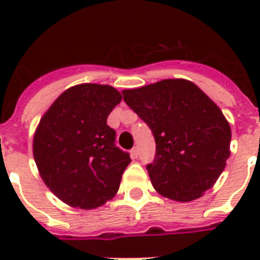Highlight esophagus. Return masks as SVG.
<instances>
[{"mask_svg":"<svg viewBox=\"0 0 260 260\" xmlns=\"http://www.w3.org/2000/svg\"><path fill=\"white\" fill-rule=\"evenodd\" d=\"M131 155H132V158H138V156H139V148H138V147H134V148L131 150Z\"/></svg>","mask_w":260,"mask_h":260,"instance_id":"obj_1","label":"esophagus"}]
</instances>
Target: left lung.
<instances>
[{"instance_id":"1","label":"left lung","mask_w":260,"mask_h":260,"mask_svg":"<svg viewBox=\"0 0 260 260\" xmlns=\"http://www.w3.org/2000/svg\"><path fill=\"white\" fill-rule=\"evenodd\" d=\"M122 95L154 135L156 154L147 170L155 190L179 202L201 197L231 154V126L220 108L186 79H163Z\"/></svg>"}]
</instances>
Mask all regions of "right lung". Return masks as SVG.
<instances>
[{"label":"right lung","mask_w":260,"mask_h":260,"mask_svg":"<svg viewBox=\"0 0 260 260\" xmlns=\"http://www.w3.org/2000/svg\"><path fill=\"white\" fill-rule=\"evenodd\" d=\"M120 102L114 87L82 83L63 91L39 122L35 162L47 187L67 205L94 209L117 193L131 158L116 147L106 120Z\"/></svg>","instance_id":"1"}]
</instances>
